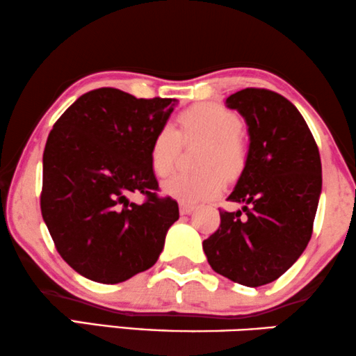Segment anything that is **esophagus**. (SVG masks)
I'll return each mask as SVG.
<instances>
[{"label":"esophagus","instance_id":"esophagus-1","mask_svg":"<svg viewBox=\"0 0 356 356\" xmlns=\"http://www.w3.org/2000/svg\"><path fill=\"white\" fill-rule=\"evenodd\" d=\"M194 212V205H188V204H179V213L181 215H189Z\"/></svg>","mask_w":356,"mask_h":356}]
</instances>
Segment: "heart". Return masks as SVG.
Returning <instances> with one entry per match:
<instances>
[{
	"mask_svg": "<svg viewBox=\"0 0 356 356\" xmlns=\"http://www.w3.org/2000/svg\"><path fill=\"white\" fill-rule=\"evenodd\" d=\"M178 128L162 127L151 143V167L157 177H167L177 159L179 141L202 140L199 173L172 175L162 184L163 194L181 204L195 205L223 193L226 178H234L245 163V144L241 138V120L218 104H199L178 115Z\"/></svg>",
	"mask_w": 356,
	"mask_h": 356,
	"instance_id": "heart-1",
	"label": "heart"
}]
</instances>
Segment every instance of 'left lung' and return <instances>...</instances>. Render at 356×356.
Segmentation results:
<instances>
[{
	"label": "left lung",
	"mask_w": 356,
	"mask_h": 356,
	"mask_svg": "<svg viewBox=\"0 0 356 356\" xmlns=\"http://www.w3.org/2000/svg\"><path fill=\"white\" fill-rule=\"evenodd\" d=\"M249 133L245 165L228 195L242 210H220V228L202 242L212 270L247 287L277 280L312 238L321 159L307 122L284 96L245 88L226 99Z\"/></svg>",
	"instance_id": "1"
}]
</instances>
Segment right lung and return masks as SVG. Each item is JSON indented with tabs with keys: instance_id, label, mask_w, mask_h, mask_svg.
I'll use <instances>...</instances> for the list:
<instances>
[{
	"instance_id": "obj_1",
	"label": "right lung",
	"mask_w": 356,
	"mask_h": 356,
	"mask_svg": "<svg viewBox=\"0 0 356 356\" xmlns=\"http://www.w3.org/2000/svg\"><path fill=\"white\" fill-rule=\"evenodd\" d=\"M177 99H138L115 88L80 96L54 123L43 152L41 215L79 275L117 284L156 264L177 200L159 197L151 143ZM147 195L143 204L129 195Z\"/></svg>"
}]
</instances>
